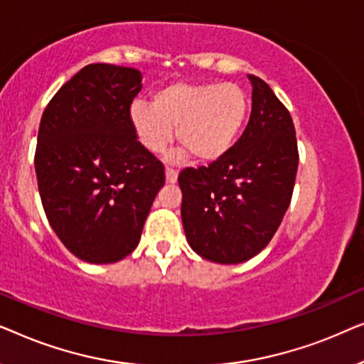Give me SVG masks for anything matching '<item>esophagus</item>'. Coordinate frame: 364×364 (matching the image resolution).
<instances>
[{"label": "esophagus", "mask_w": 364, "mask_h": 364, "mask_svg": "<svg viewBox=\"0 0 364 364\" xmlns=\"http://www.w3.org/2000/svg\"><path fill=\"white\" fill-rule=\"evenodd\" d=\"M166 181L168 183H176L177 182V171H173L171 167H166Z\"/></svg>", "instance_id": "esophagus-1"}]
</instances>
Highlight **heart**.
Instances as JSON below:
<instances>
[{"instance_id":"obj_1","label":"heart","mask_w":364,"mask_h":364,"mask_svg":"<svg viewBox=\"0 0 364 364\" xmlns=\"http://www.w3.org/2000/svg\"><path fill=\"white\" fill-rule=\"evenodd\" d=\"M250 101L235 82H173L154 94L152 104L136 101L129 121L137 141L149 152H161L172 141L182 144L178 156L215 162L230 151L245 126Z\"/></svg>"}]
</instances>
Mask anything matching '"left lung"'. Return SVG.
Instances as JSON below:
<instances>
[{"instance_id": "8db88e82", "label": "left lung", "mask_w": 364, "mask_h": 364, "mask_svg": "<svg viewBox=\"0 0 364 364\" xmlns=\"http://www.w3.org/2000/svg\"><path fill=\"white\" fill-rule=\"evenodd\" d=\"M248 79L252 112L240 139L208 167L178 176L188 245L222 265L250 260L267 247L290 205L298 168L290 112L265 81Z\"/></svg>"}]
</instances>
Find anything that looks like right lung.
<instances>
[{"label":"right lung","mask_w":364,"mask_h":364,"mask_svg":"<svg viewBox=\"0 0 364 364\" xmlns=\"http://www.w3.org/2000/svg\"><path fill=\"white\" fill-rule=\"evenodd\" d=\"M142 89L134 68L89 64L54 94L38 132V188L73 255L116 263L136 250L164 166L137 142L129 121Z\"/></svg>","instance_id":"obj_1"}]
</instances>
